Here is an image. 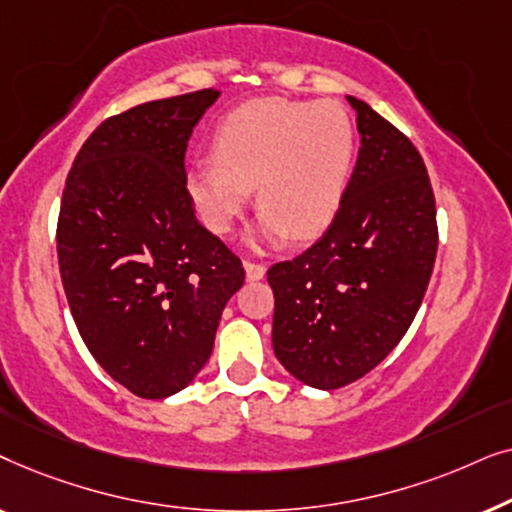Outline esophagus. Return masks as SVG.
Returning <instances> with one entry per match:
<instances>
[{"label": "esophagus", "instance_id": "esophagus-1", "mask_svg": "<svg viewBox=\"0 0 512 512\" xmlns=\"http://www.w3.org/2000/svg\"><path fill=\"white\" fill-rule=\"evenodd\" d=\"M244 272H247L249 282H258L265 277V265L256 261H244Z\"/></svg>", "mask_w": 512, "mask_h": 512}]
</instances>
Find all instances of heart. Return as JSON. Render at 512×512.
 I'll list each match as a JSON object with an SVG mask.
<instances>
[{"label":"heart","instance_id":"obj_1","mask_svg":"<svg viewBox=\"0 0 512 512\" xmlns=\"http://www.w3.org/2000/svg\"><path fill=\"white\" fill-rule=\"evenodd\" d=\"M354 151V121L342 104L258 97L219 123L214 158L186 172V191L198 219L226 235L256 188L258 235L307 242L338 216Z\"/></svg>","mask_w":512,"mask_h":512}]
</instances>
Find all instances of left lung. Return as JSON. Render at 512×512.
Masks as SVG:
<instances>
[{
  "mask_svg": "<svg viewBox=\"0 0 512 512\" xmlns=\"http://www.w3.org/2000/svg\"><path fill=\"white\" fill-rule=\"evenodd\" d=\"M361 149L331 226L275 263L272 347L296 380L340 389L384 361L415 319L438 251L436 198L415 144L363 100Z\"/></svg>",
  "mask_w": 512,
  "mask_h": 512,
  "instance_id": "1",
  "label": "left lung"
}]
</instances>
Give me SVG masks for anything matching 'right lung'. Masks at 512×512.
Returning <instances> with one entry per match:
<instances>
[{
    "instance_id": "1",
    "label": "right lung",
    "mask_w": 512,
    "mask_h": 512,
    "mask_svg": "<svg viewBox=\"0 0 512 512\" xmlns=\"http://www.w3.org/2000/svg\"><path fill=\"white\" fill-rule=\"evenodd\" d=\"M219 90L137 104L93 130L67 174L58 263L83 342L139 398L205 366L242 261L195 219L186 146Z\"/></svg>"
}]
</instances>
